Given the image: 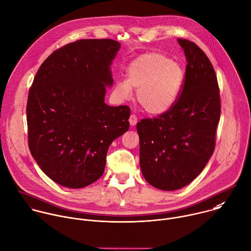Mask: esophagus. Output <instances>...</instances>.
Returning a JSON list of instances; mask_svg holds the SVG:
<instances>
[{
  "mask_svg": "<svg viewBox=\"0 0 251 251\" xmlns=\"http://www.w3.org/2000/svg\"><path fill=\"white\" fill-rule=\"evenodd\" d=\"M137 122H138L137 116L134 115V114H132V115L130 116V118H129V123H130V125H131V126H135V125L137 124Z\"/></svg>",
  "mask_w": 251,
  "mask_h": 251,
  "instance_id": "esophagus-1",
  "label": "esophagus"
}]
</instances>
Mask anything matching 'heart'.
<instances>
[{
    "instance_id": "heart-1",
    "label": "heart",
    "mask_w": 251,
    "mask_h": 251,
    "mask_svg": "<svg viewBox=\"0 0 251 251\" xmlns=\"http://www.w3.org/2000/svg\"><path fill=\"white\" fill-rule=\"evenodd\" d=\"M126 75L127 79L116 85L117 97L128 100L133 97V89L138 90V102L151 115L169 111L178 100L184 83L182 67L165 55L154 52L133 60Z\"/></svg>"
}]
</instances>
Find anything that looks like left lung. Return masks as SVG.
Returning <instances> with one entry per match:
<instances>
[{
    "label": "left lung",
    "mask_w": 251,
    "mask_h": 251,
    "mask_svg": "<svg viewBox=\"0 0 251 251\" xmlns=\"http://www.w3.org/2000/svg\"><path fill=\"white\" fill-rule=\"evenodd\" d=\"M177 42L187 61L180 96L169 111L137 124L142 174L165 191L186 186L204 170L215 150L221 116L219 85L209 58L194 42Z\"/></svg>",
    "instance_id": "1"
}]
</instances>
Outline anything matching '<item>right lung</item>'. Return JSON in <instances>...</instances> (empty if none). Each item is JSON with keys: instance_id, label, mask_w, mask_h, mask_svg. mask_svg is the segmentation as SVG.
Returning <instances> with one entry per match:
<instances>
[{"instance_id": "1", "label": "right lung", "mask_w": 251, "mask_h": 251, "mask_svg": "<svg viewBox=\"0 0 251 251\" xmlns=\"http://www.w3.org/2000/svg\"><path fill=\"white\" fill-rule=\"evenodd\" d=\"M119 48L112 39L69 43L34 76L26 105L28 147L41 171L62 186L82 188L97 181L112 141L129 129L130 108L104 102Z\"/></svg>"}]
</instances>
